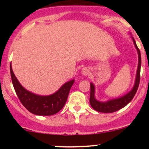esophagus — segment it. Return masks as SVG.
I'll return each instance as SVG.
<instances>
[{
  "mask_svg": "<svg viewBox=\"0 0 149 149\" xmlns=\"http://www.w3.org/2000/svg\"><path fill=\"white\" fill-rule=\"evenodd\" d=\"M89 73V69L87 68H84L81 69V74L84 76H87Z\"/></svg>",
  "mask_w": 149,
  "mask_h": 149,
  "instance_id": "esophagus-1",
  "label": "esophagus"
}]
</instances>
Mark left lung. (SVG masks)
I'll use <instances>...</instances> for the list:
<instances>
[{
  "label": "left lung",
  "instance_id": "1",
  "mask_svg": "<svg viewBox=\"0 0 149 149\" xmlns=\"http://www.w3.org/2000/svg\"><path fill=\"white\" fill-rule=\"evenodd\" d=\"M132 40L133 42L135 47H136V50H137L138 55H139V63H138V68L137 70H136V79H135L134 86H133V88L127 93L125 95L122 96L120 97L115 99H111V100H107L106 102H101L99 101L96 99L95 97V86H94V84H90V86H91V92H90V100L89 102L91 104V107L96 111L100 112H104V113H112V112H116V111L122 109L124 107H125L134 97L135 94H136V91H137L138 88L139 86L140 82V73H141V52H140L139 49L138 48L136 45V41L133 37H131Z\"/></svg>",
  "mask_w": 149,
  "mask_h": 149
}]
</instances>
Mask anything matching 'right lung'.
Returning a JSON list of instances; mask_svg holds the SVG:
<instances>
[{"label": "right lung", "mask_w": 149, "mask_h": 149, "mask_svg": "<svg viewBox=\"0 0 149 149\" xmlns=\"http://www.w3.org/2000/svg\"><path fill=\"white\" fill-rule=\"evenodd\" d=\"M10 76L13 88L22 104L31 113L40 116H49L58 113L64 107L70 88L75 80L66 82L54 94L47 96L38 95L28 91L19 83L10 65Z\"/></svg>", "instance_id": "right-lung-1"}]
</instances>
